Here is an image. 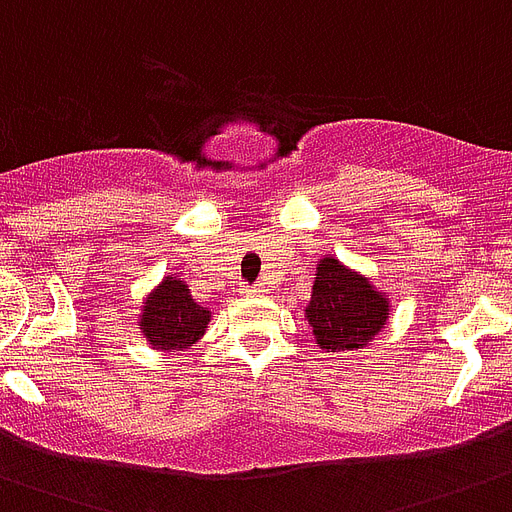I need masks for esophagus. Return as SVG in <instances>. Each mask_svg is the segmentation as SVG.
<instances>
[{"label":"esophagus","mask_w":512,"mask_h":512,"mask_svg":"<svg viewBox=\"0 0 512 512\" xmlns=\"http://www.w3.org/2000/svg\"><path fill=\"white\" fill-rule=\"evenodd\" d=\"M265 289L263 287H247L244 289V295H249V297H257V295H263Z\"/></svg>","instance_id":"1"}]
</instances>
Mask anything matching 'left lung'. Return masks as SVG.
<instances>
[{"mask_svg": "<svg viewBox=\"0 0 512 512\" xmlns=\"http://www.w3.org/2000/svg\"><path fill=\"white\" fill-rule=\"evenodd\" d=\"M388 311L385 292L374 289L366 276L342 265L337 257H321L305 319L311 324L316 342L327 353H345L369 345L374 335L385 329Z\"/></svg>", "mask_w": 512, "mask_h": 512, "instance_id": "left-lung-1", "label": "left lung"}]
</instances>
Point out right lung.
Here are the masks:
<instances>
[{"label":"right lung","mask_w":512,"mask_h":512,"mask_svg":"<svg viewBox=\"0 0 512 512\" xmlns=\"http://www.w3.org/2000/svg\"><path fill=\"white\" fill-rule=\"evenodd\" d=\"M138 327L159 350H183L204 337L212 311L193 303L188 284L177 276H164L162 284L146 297Z\"/></svg>","instance_id":"1"}]
</instances>
